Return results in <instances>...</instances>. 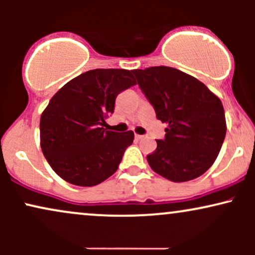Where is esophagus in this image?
<instances>
[{
	"label": "esophagus",
	"instance_id": "obj_1",
	"mask_svg": "<svg viewBox=\"0 0 255 255\" xmlns=\"http://www.w3.org/2000/svg\"><path fill=\"white\" fill-rule=\"evenodd\" d=\"M142 137H144V135H139V134H135V139H136V140L142 139Z\"/></svg>",
	"mask_w": 255,
	"mask_h": 255
}]
</instances>
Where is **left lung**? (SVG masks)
Listing matches in <instances>:
<instances>
[{"label": "left lung", "mask_w": 255, "mask_h": 255, "mask_svg": "<svg viewBox=\"0 0 255 255\" xmlns=\"http://www.w3.org/2000/svg\"><path fill=\"white\" fill-rule=\"evenodd\" d=\"M140 90L165 128L148 154L151 169L172 182L194 180L210 169L223 145L227 125L221 99L192 75L171 67L135 69Z\"/></svg>", "instance_id": "left-lung-1"}]
</instances>
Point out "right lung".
Here are the masks:
<instances>
[{
  "instance_id": "obj_1",
  "label": "right lung",
  "mask_w": 255,
  "mask_h": 255,
  "mask_svg": "<svg viewBox=\"0 0 255 255\" xmlns=\"http://www.w3.org/2000/svg\"><path fill=\"white\" fill-rule=\"evenodd\" d=\"M135 84L127 69H93L55 93L40 118V147L58 176L92 187L118 170L134 133L107 130L105 119L119 93Z\"/></svg>"
}]
</instances>
